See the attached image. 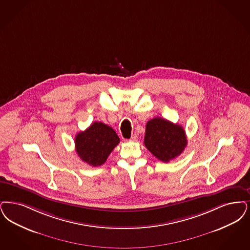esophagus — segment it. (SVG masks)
Returning <instances> with one entry per match:
<instances>
[{
	"instance_id": "esophagus-1",
	"label": "esophagus",
	"mask_w": 250,
	"mask_h": 250,
	"mask_svg": "<svg viewBox=\"0 0 250 250\" xmlns=\"http://www.w3.org/2000/svg\"><path fill=\"white\" fill-rule=\"evenodd\" d=\"M137 140H138V135L135 133V134H133L132 137L130 138V141H136Z\"/></svg>"
}]
</instances>
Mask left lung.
Wrapping results in <instances>:
<instances>
[{"mask_svg": "<svg viewBox=\"0 0 250 250\" xmlns=\"http://www.w3.org/2000/svg\"><path fill=\"white\" fill-rule=\"evenodd\" d=\"M144 144L157 159L167 163L182 153L187 138L180 125L155 117L146 124Z\"/></svg>", "mask_w": 250, "mask_h": 250, "instance_id": "1", "label": "left lung"}]
</instances>
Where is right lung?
Segmentation results:
<instances>
[{"label": "right lung", "instance_id": "obj_1", "mask_svg": "<svg viewBox=\"0 0 250 250\" xmlns=\"http://www.w3.org/2000/svg\"><path fill=\"white\" fill-rule=\"evenodd\" d=\"M119 142V137L110 126L95 122L76 135L75 150L82 161L92 167H100Z\"/></svg>", "mask_w": 250, "mask_h": 250}]
</instances>
